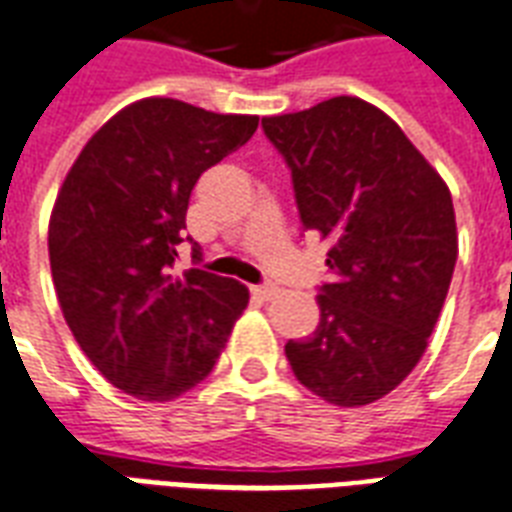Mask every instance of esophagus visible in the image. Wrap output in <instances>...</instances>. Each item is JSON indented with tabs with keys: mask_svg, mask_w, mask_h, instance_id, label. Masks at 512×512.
<instances>
[{
	"mask_svg": "<svg viewBox=\"0 0 512 512\" xmlns=\"http://www.w3.org/2000/svg\"><path fill=\"white\" fill-rule=\"evenodd\" d=\"M252 292H255L260 300H271L279 295V287H276V284H257V287H252Z\"/></svg>",
	"mask_w": 512,
	"mask_h": 512,
	"instance_id": "1",
	"label": "esophagus"
}]
</instances>
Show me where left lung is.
I'll use <instances>...</instances> for the list:
<instances>
[{
  "mask_svg": "<svg viewBox=\"0 0 512 512\" xmlns=\"http://www.w3.org/2000/svg\"><path fill=\"white\" fill-rule=\"evenodd\" d=\"M263 131L333 273L317 330L284 354L322 400L368 405L416 368L435 330L459 252L451 193L395 120L354 96L263 117Z\"/></svg>",
  "mask_w": 512,
  "mask_h": 512,
  "instance_id": "obj_1",
  "label": "left lung"
}]
</instances>
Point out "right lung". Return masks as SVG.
Returning <instances> with one entry per match:
<instances>
[{
	"instance_id": "add662e5",
	"label": "right lung",
	"mask_w": 512,
	"mask_h": 512,
	"mask_svg": "<svg viewBox=\"0 0 512 512\" xmlns=\"http://www.w3.org/2000/svg\"><path fill=\"white\" fill-rule=\"evenodd\" d=\"M255 131L257 117L144 99L104 123L66 174L48 230L58 303L85 357L128 395L166 403L201 384L247 308L241 282L179 276L174 260L198 177Z\"/></svg>"
}]
</instances>
